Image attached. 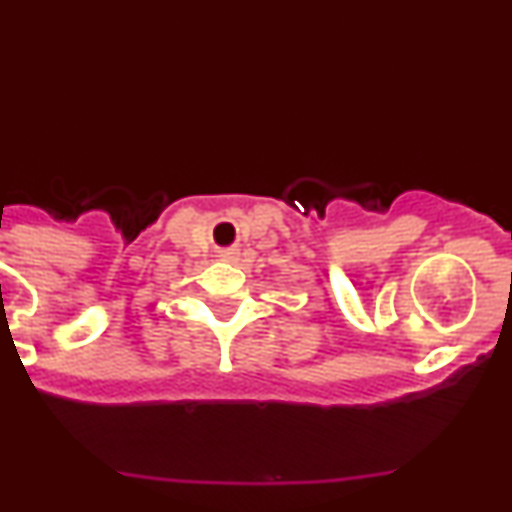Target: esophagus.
<instances>
[{
  "mask_svg": "<svg viewBox=\"0 0 512 512\" xmlns=\"http://www.w3.org/2000/svg\"><path fill=\"white\" fill-rule=\"evenodd\" d=\"M221 260H223V262H238V260H240V252H238L236 248L223 250V252H221Z\"/></svg>",
  "mask_w": 512,
  "mask_h": 512,
  "instance_id": "obj_1",
  "label": "esophagus"
}]
</instances>
